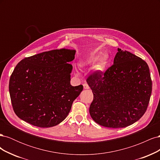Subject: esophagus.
<instances>
[{"instance_id":"1","label":"esophagus","mask_w":160,"mask_h":160,"mask_svg":"<svg viewBox=\"0 0 160 160\" xmlns=\"http://www.w3.org/2000/svg\"><path fill=\"white\" fill-rule=\"evenodd\" d=\"M83 88L85 89H89V85L88 83H85L83 84Z\"/></svg>"}]
</instances>
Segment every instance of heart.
<instances>
[{
	"label": "heart",
	"mask_w": 160,
	"mask_h": 160,
	"mask_svg": "<svg viewBox=\"0 0 160 160\" xmlns=\"http://www.w3.org/2000/svg\"><path fill=\"white\" fill-rule=\"evenodd\" d=\"M99 60V56H96L94 57L91 59V61L93 62H98ZM106 62H107V59H106L105 57H103L101 59V61H100V65L101 67H103L105 64H106Z\"/></svg>",
	"instance_id": "b5f03b06"
}]
</instances>
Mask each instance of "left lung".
I'll use <instances>...</instances> for the list:
<instances>
[{
  "mask_svg": "<svg viewBox=\"0 0 160 160\" xmlns=\"http://www.w3.org/2000/svg\"><path fill=\"white\" fill-rule=\"evenodd\" d=\"M118 51L113 65L104 73L94 72L87 79L93 93L91 117L111 128L128 127L141 118L152 91L147 62L130 52Z\"/></svg>",
  "mask_w": 160,
  "mask_h": 160,
  "instance_id": "left-lung-1",
  "label": "left lung"
}]
</instances>
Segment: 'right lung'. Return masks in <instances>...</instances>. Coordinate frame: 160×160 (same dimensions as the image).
<instances>
[{"instance_id":"right-lung-1","label":"right lung","mask_w":160,"mask_h":160,"mask_svg":"<svg viewBox=\"0 0 160 160\" xmlns=\"http://www.w3.org/2000/svg\"><path fill=\"white\" fill-rule=\"evenodd\" d=\"M75 50L55 49L26 57L14 68L9 93L14 113L25 122L51 128L68 115L82 85L70 84Z\"/></svg>"}]
</instances>
